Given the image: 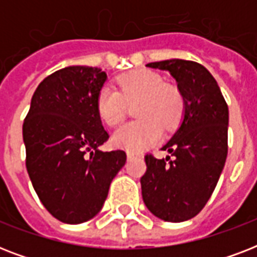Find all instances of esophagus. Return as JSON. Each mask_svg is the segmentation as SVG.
Listing matches in <instances>:
<instances>
[{
  "instance_id": "obj_1",
  "label": "esophagus",
  "mask_w": 257,
  "mask_h": 257,
  "mask_svg": "<svg viewBox=\"0 0 257 257\" xmlns=\"http://www.w3.org/2000/svg\"><path fill=\"white\" fill-rule=\"evenodd\" d=\"M126 155H128V159H136V157L141 156V153L137 152V151H128Z\"/></svg>"
}]
</instances>
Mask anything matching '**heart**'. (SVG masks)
I'll use <instances>...</instances> for the list:
<instances>
[{
  "label": "heart",
  "instance_id": "obj_1",
  "mask_svg": "<svg viewBox=\"0 0 257 257\" xmlns=\"http://www.w3.org/2000/svg\"><path fill=\"white\" fill-rule=\"evenodd\" d=\"M120 92L104 85L97 96V112L109 126L124 120L128 104L136 105L140 118L122 125L114 133V143L122 148L139 151L159 140L161 128H173L181 118L184 101L181 93L163 84L159 74L151 70H135L118 78Z\"/></svg>",
  "mask_w": 257,
  "mask_h": 257
}]
</instances>
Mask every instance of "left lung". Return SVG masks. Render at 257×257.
Here are the masks:
<instances>
[{"label": "left lung", "instance_id": "8db88e82", "mask_svg": "<svg viewBox=\"0 0 257 257\" xmlns=\"http://www.w3.org/2000/svg\"><path fill=\"white\" fill-rule=\"evenodd\" d=\"M147 66L168 70L175 78L184 117L163 147L174 159L145 156L141 193L153 215L181 223L205 207L219 181L228 153V105L213 76L197 62L173 58Z\"/></svg>", "mask_w": 257, "mask_h": 257}]
</instances>
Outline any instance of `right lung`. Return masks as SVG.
Segmentation results:
<instances>
[{"mask_svg": "<svg viewBox=\"0 0 257 257\" xmlns=\"http://www.w3.org/2000/svg\"><path fill=\"white\" fill-rule=\"evenodd\" d=\"M106 73L68 66L37 86L22 125L26 169L50 215L66 224L101 211L109 185L126 161L121 149H98L109 139L97 112Z\"/></svg>", "mask_w": 257, "mask_h": 257, "instance_id": "add662e5", "label": "right lung"}]
</instances>
